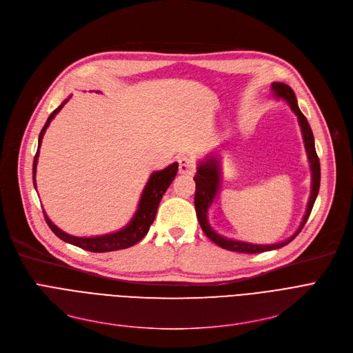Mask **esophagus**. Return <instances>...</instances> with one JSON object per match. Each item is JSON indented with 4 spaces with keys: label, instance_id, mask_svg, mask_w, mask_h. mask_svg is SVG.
Returning <instances> with one entry per match:
<instances>
[{
    "label": "esophagus",
    "instance_id": "obj_1",
    "mask_svg": "<svg viewBox=\"0 0 353 353\" xmlns=\"http://www.w3.org/2000/svg\"><path fill=\"white\" fill-rule=\"evenodd\" d=\"M196 170V160L192 156H181L179 159V172L181 174H193Z\"/></svg>",
    "mask_w": 353,
    "mask_h": 353
}]
</instances>
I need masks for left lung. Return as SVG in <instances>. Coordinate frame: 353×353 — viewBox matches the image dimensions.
<instances>
[{
  "label": "left lung",
  "instance_id": "1",
  "mask_svg": "<svg viewBox=\"0 0 353 353\" xmlns=\"http://www.w3.org/2000/svg\"><path fill=\"white\" fill-rule=\"evenodd\" d=\"M270 90L276 97H281L286 100L293 110V113L298 116L301 128H302V134H303V141H305V148L307 153V159L310 163V170H312V192H310V199L307 203V209L306 214L303 216V220L301 223V228L298 229L292 237L282 243H276V245H252L246 242H239V240H230L219 236L209 225L208 221V209L212 205V201L217 193L219 189V181H220V173H219V161L216 157H209L206 161H203L197 167V173L194 176L196 181V193H194V208H196V214L197 220L200 223L201 230L205 232V234L212 240L213 243L217 246L223 248L230 252H239V253H262L273 249H279L283 248L285 245L290 243L292 240L299 234V232L303 229L306 225V221L309 219V214L312 212V208L314 205V200L318 197L319 193V186H321V163L319 157L316 154V148H314V140H313V133L312 128L303 116L302 111L298 107V101H296V96L293 90L283 83H272Z\"/></svg>",
  "mask_w": 353,
  "mask_h": 353
}]
</instances>
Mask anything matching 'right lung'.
Here are the masks:
<instances>
[{
  "label": "right lung",
  "mask_w": 353,
  "mask_h": 353,
  "mask_svg": "<svg viewBox=\"0 0 353 353\" xmlns=\"http://www.w3.org/2000/svg\"><path fill=\"white\" fill-rule=\"evenodd\" d=\"M67 101H64L60 107L55 108L52 113L50 114L47 123L44 124L40 137H39V148L41 145V140L43 136L46 133V128L48 127L50 121L55 117V114L63 108V105ZM37 161H39V150L35 153L34 157V163H32V180H34V188H35V169H37ZM179 170V164L173 163L169 167H165L164 170L160 172H154L150 179H148L145 188L143 190L141 199H140V205L139 209L134 214V217L132 219L130 223L116 232V233H110V234H104V236H96V237H77V236H71L64 233L63 230H60L57 226L51 223V220L47 217V214L44 213L46 221L48 228L54 232L55 236H59L64 242L74 245L77 248H81L84 250L88 252H94V253H104V252H114V250H121V249H127L132 248L133 245H136L137 242L147 234L148 229H150L152 223L154 221L160 200L163 197V194L165 193V190L169 189V186L172 184V181L174 180L176 174Z\"/></svg>",
  "instance_id": "obj_1"
}]
</instances>
